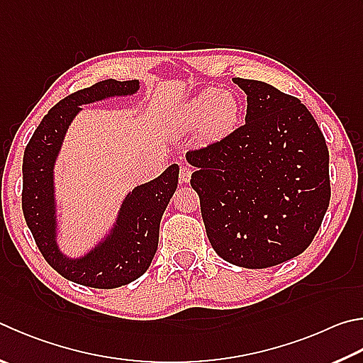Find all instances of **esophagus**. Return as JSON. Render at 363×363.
I'll list each match as a JSON object with an SVG mask.
<instances>
[{
	"label": "esophagus",
	"instance_id": "34e87169",
	"mask_svg": "<svg viewBox=\"0 0 363 363\" xmlns=\"http://www.w3.org/2000/svg\"><path fill=\"white\" fill-rule=\"evenodd\" d=\"M190 177H192V168L189 167V164H181L179 168V181L181 182H189Z\"/></svg>",
	"mask_w": 363,
	"mask_h": 363
}]
</instances>
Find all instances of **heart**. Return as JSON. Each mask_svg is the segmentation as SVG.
<instances>
[{"instance_id":"b5f03b06","label":"heart","mask_w":363,"mask_h":363,"mask_svg":"<svg viewBox=\"0 0 363 363\" xmlns=\"http://www.w3.org/2000/svg\"><path fill=\"white\" fill-rule=\"evenodd\" d=\"M241 109L240 98L233 91L208 89L187 103L182 122L186 127H201L204 140L216 141L238 127Z\"/></svg>"}]
</instances>
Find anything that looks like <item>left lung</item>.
I'll use <instances>...</instances> for the list:
<instances>
[{
    "label": "left lung",
    "instance_id": "8db88e82",
    "mask_svg": "<svg viewBox=\"0 0 363 363\" xmlns=\"http://www.w3.org/2000/svg\"><path fill=\"white\" fill-rule=\"evenodd\" d=\"M233 82L247 95L246 123L189 150L190 186L217 255L260 269L314 240L330 203L328 149L298 98L252 79Z\"/></svg>",
    "mask_w": 363,
    "mask_h": 363
}]
</instances>
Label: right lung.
Masks as SVG:
<instances>
[{"label": "right lung", "mask_w": 363, "mask_h": 363, "mask_svg": "<svg viewBox=\"0 0 363 363\" xmlns=\"http://www.w3.org/2000/svg\"><path fill=\"white\" fill-rule=\"evenodd\" d=\"M138 81H106L77 90L52 108L33 133L23 154L22 209L25 222L45 262L76 284L114 289L147 272L159 246L162 216L173 196L179 167L171 164L157 179L138 186L125 199L113 232L82 259H67L55 242L54 169L63 136L81 104L114 95H130Z\"/></svg>", "instance_id": "right-lung-1"}]
</instances>
